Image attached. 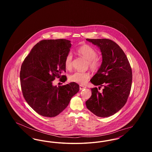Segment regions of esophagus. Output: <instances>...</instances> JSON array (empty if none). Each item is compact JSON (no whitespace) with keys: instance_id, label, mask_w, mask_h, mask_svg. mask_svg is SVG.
Masks as SVG:
<instances>
[{"instance_id":"obj_1","label":"esophagus","mask_w":152,"mask_h":152,"mask_svg":"<svg viewBox=\"0 0 152 152\" xmlns=\"http://www.w3.org/2000/svg\"><path fill=\"white\" fill-rule=\"evenodd\" d=\"M79 88L80 90H82V89H84L86 88V87H85V86H82V85H80Z\"/></svg>"}]
</instances>
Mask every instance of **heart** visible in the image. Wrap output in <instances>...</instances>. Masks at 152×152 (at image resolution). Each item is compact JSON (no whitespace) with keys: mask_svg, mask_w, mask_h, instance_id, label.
<instances>
[{"mask_svg":"<svg viewBox=\"0 0 152 152\" xmlns=\"http://www.w3.org/2000/svg\"><path fill=\"white\" fill-rule=\"evenodd\" d=\"M77 53L81 56L88 60V64L92 69H97L101 64V61L97 58V52L92 47L89 45H83L77 50ZM72 55L69 53L65 58L64 65L66 69L71 70L72 68ZM90 78V74L88 72H75L69 76V80L73 83L79 84H86Z\"/></svg>","mask_w":152,"mask_h":152,"instance_id":"b5f03b06","label":"heart"}]
</instances>
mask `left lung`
<instances>
[{"instance_id":"8db88e82","label":"left lung","mask_w":152,"mask_h":152,"mask_svg":"<svg viewBox=\"0 0 152 152\" xmlns=\"http://www.w3.org/2000/svg\"><path fill=\"white\" fill-rule=\"evenodd\" d=\"M101 51L102 61L91 80L94 86L104 87L102 93L97 88H91L92 96L86 102L87 108L96 116L113 115L126 102L132 82L130 63L120 47L108 39H87Z\"/></svg>"}]
</instances>
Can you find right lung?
I'll return each instance as SVG.
<instances>
[{
	"mask_svg": "<svg viewBox=\"0 0 152 152\" xmlns=\"http://www.w3.org/2000/svg\"><path fill=\"white\" fill-rule=\"evenodd\" d=\"M71 47L66 39L43 40L36 44L24 60L20 73L22 93L26 101L38 114L55 117L63 111L79 86L70 83L53 86L55 77L65 82L64 60Z\"/></svg>",
	"mask_w": 152,
	"mask_h": 152,
	"instance_id": "obj_1",
	"label": "right lung"
}]
</instances>
